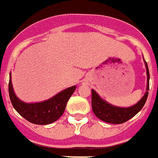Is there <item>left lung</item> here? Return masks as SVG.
I'll return each mask as SVG.
<instances>
[{"label":"left lung","mask_w":158,"mask_h":158,"mask_svg":"<svg viewBox=\"0 0 158 158\" xmlns=\"http://www.w3.org/2000/svg\"><path fill=\"white\" fill-rule=\"evenodd\" d=\"M145 61V60H144ZM145 66L147 69V74H148V83H147V91L138 102L134 106L127 108L124 107H118V106H112L106 100H104L100 97L96 92L92 89V110L94 115L100 119L101 121L110 124H122L126 122L131 118L135 116L142 107L144 106L148 96V90H149V69H148V64L145 61Z\"/></svg>","instance_id":"1"}]
</instances>
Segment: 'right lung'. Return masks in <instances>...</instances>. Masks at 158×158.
Returning a JSON list of instances; mask_svg holds the SVG:
<instances>
[{"instance_id":"add662e5","label":"right lung","mask_w":158,"mask_h":158,"mask_svg":"<svg viewBox=\"0 0 158 158\" xmlns=\"http://www.w3.org/2000/svg\"><path fill=\"white\" fill-rule=\"evenodd\" d=\"M8 87L10 102L14 109L27 121L36 125H48L57 121L64 114L68 100L76 89L74 85L62 90L48 100L26 103L18 99L14 93L10 73Z\"/></svg>"}]
</instances>
